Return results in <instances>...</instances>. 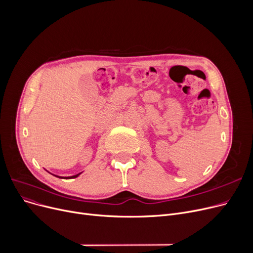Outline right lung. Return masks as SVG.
Here are the masks:
<instances>
[{
  "label": "right lung",
  "instance_id": "1",
  "mask_svg": "<svg viewBox=\"0 0 253 253\" xmlns=\"http://www.w3.org/2000/svg\"><path fill=\"white\" fill-rule=\"evenodd\" d=\"M80 174H81V173H79V174H76V175H73V176H70V177H66V178H75V177L79 176ZM57 177H59V176H57ZM60 178H61V177H60Z\"/></svg>",
  "mask_w": 253,
  "mask_h": 253
}]
</instances>
